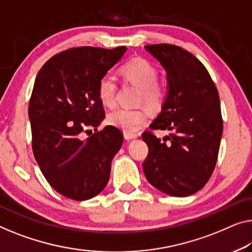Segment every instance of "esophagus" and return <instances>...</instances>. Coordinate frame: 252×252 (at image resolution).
I'll list each match as a JSON object with an SVG mask.
<instances>
[{
	"label": "esophagus",
	"instance_id": "1",
	"mask_svg": "<svg viewBox=\"0 0 252 252\" xmlns=\"http://www.w3.org/2000/svg\"><path fill=\"white\" fill-rule=\"evenodd\" d=\"M138 136L136 133H127V132H125V138L127 139V140H131V139H136Z\"/></svg>",
	"mask_w": 252,
	"mask_h": 252
}]
</instances>
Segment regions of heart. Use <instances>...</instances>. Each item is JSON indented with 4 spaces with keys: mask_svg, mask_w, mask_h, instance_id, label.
<instances>
[{
    "mask_svg": "<svg viewBox=\"0 0 252 252\" xmlns=\"http://www.w3.org/2000/svg\"><path fill=\"white\" fill-rule=\"evenodd\" d=\"M121 74L126 81L140 89L139 102L145 103L152 110H158L162 106L166 95L164 86L157 81L158 71L156 66L145 59H133L121 66ZM118 85L115 79L105 74L97 86V95L103 105L113 107L116 102ZM148 119L145 108H118L107 116V122L127 133L136 132Z\"/></svg>",
    "mask_w": 252,
    "mask_h": 252,
    "instance_id": "1",
    "label": "heart"
}]
</instances>
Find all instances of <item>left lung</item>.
Returning a JSON list of instances; mask_svg holds the SVG:
<instances>
[{
  "mask_svg": "<svg viewBox=\"0 0 252 252\" xmlns=\"http://www.w3.org/2000/svg\"><path fill=\"white\" fill-rule=\"evenodd\" d=\"M145 48L166 71L168 86L162 112L149 127L170 134L160 140L152 131L142 133L148 146L144 173L164 193L190 196L204 188L217 162L223 133L219 92L205 65L188 51L171 44Z\"/></svg>",
  "mask_w": 252,
  "mask_h": 252,
  "instance_id": "1",
  "label": "left lung"
}]
</instances>
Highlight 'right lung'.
Instances as JSON below:
<instances>
[{"instance_id": "1", "label": "right lung", "mask_w": 252, "mask_h": 252, "mask_svg": "<svg viewBox=\"0 0 252 252\" xmlns=\"http://www.w3.org/2000/svg\"><path fill=\"white\" fill-rule=\"evenodd\" d=\"M126 51L69 48L52 56L36 77L28 107L33 156L51 187L69 199L95 197L110 179L123 134L113 126L97 130L105 118L97 86ZM89 127L95 132L84 138Z\"/></svg>"}]
</instances>
